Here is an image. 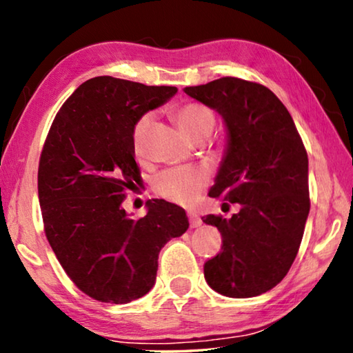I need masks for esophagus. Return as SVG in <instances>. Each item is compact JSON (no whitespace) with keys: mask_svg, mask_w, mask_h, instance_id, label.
<instances>
[{"mask_svg":"<svg viewBox=\"0 0 353 353\" xmlns=\"http://www.w3.org/2000/svg\"><path fill=\"white\" fill-rule=\"evenodd\" d=\"M188 219H190V225L193 227H201L202 225V219L199 218V214L196 213H188Z\"/></svg>","mask_w":353,"mask_h":353,"instance_id":"esophagus-1","label":"esophagus"}]
</instances>
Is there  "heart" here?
Segmentation results:
<instances>
[{
	"mask_svg": "<svg viewBox=\"0 0 353 353\" xmlns=\"http://www.w3.org/2000/svg\"><path fill=\"white\" fill-rule=\"evenodd\" d=\"M172 117L183 134L193 141H202L205 140L208 135L213 132L214 124H216V118L214 113L207 107L205 104L194 103V101H188V103H182L176 107H172ZM152 123V113H143V115L137 119L132 128V148L137 155H141L143 146H145L146 134L149 126ZM208 172L202 168H171L154 179V190L155 193L162 196V198L177 202L182 205H190L194 201H198L202 191L208 183Z\"/></svg>",
	"mask_w": 353,
	"mask_h": 353,
	"instance_id": "b5f03b06",
	"label": "heart"
}]
</instances>
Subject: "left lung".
Instances as JSON below:
<instances>
[{"mask_svg":"<svg viewBox=\"0 0 353 353\" xmlns=\"http://www.w3.org/2000/svg\"><path fill=\"white\" fill-rule=\"evenodd\" d=\"M185 93L224 118L229 143L208 196L240 205L230 219L202 218L223 236L204 265L205 280L227 297L263 294L288 274L305 230V146L288 109L261 83L225 76Z\"/></svg>","mask_w":353,"mask_h":353,"instance_id":"1","label":"left lung"}]
</instances>
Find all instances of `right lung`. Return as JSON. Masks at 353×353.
Masks as SVG:
<instances>
[{
  "mask_svg": "<svg viewBox=\"0 0 353 353\" xmlns=\"http://www.w3.org/2000/svg\"><path fill=\"white\" fill-rule=\"evenodd\" d=\"M176 87L98 76L65 101L39 162V201L48 241L63 271L94 301L128 303L152 288L159 252L188 229L183 208L148 201L130 219L123 202L141 185L132 128Z\"/></svg>",
  "mask_w": 353,
  "mask_h": 353,
  "instance_id": "1",
  "label": "right lung"
}]
</instances>
